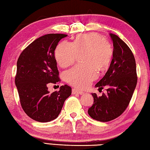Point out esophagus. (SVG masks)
Returning <instances> with one entry per match:
<instances>
[{"instance_id": "obj_1", "label": "esophagus", "mask_w": 150, "mask_h": 150, "mask_svg": "<svg viewBox=\"0 0 150 150\" xmlns=\"http://www.w3.org/2000/svg\"><path fill=\"white\" fill-rule=\"evenodd\" d=\"M72 94H76V93H77V94H80V95H83L84 93L82 91H81V90H79V89H75V88L72 89Z\"/></svg>"}]
</instances>
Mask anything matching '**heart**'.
Segmentation results:
<instances>
[{
	"label": "heart",
	"instance_id": "heart-1",
	"mask_svg": "<svg viewBox=\"0 0 150 150\" xmlns=\"http://www.w3.org/2000/svg\"><path fill=\"white\" fill-rule=\"evenodd\" d=\"M84 64H78L67 70L64 76L68 83L84 88L97 77V71L108 67L113 57V50L108 41L97 34L88 33L77 36L72 43L64 41L55 51L59 64L64 67L72 64L78 54L82 53Z\"/></svg>",
	"mask_w": 150,
	"mask_h": 150
}]
</instances>
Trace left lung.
<instances>
[{
	"instance_id": "left-lung-1",
	"label": "left lung",
	"mask_w": 150,
	"mask_h": 150,
	"mask_svg": "<svg viewBox=\"0 0 150 150\" xmlns=\"http://www.w3.org/2000/svg\"><path fill=\"white\" fill-rule=\"evenodd\" d=\"M113 41V59L108 71L95 85L103 89L107 86L106 94L97 97L92 93L94 102L88 110L93 119L107 122L121 115L127 108L137 83L136 61L129 46L114 34H110Z\"/></svg>"
}]
</instances>
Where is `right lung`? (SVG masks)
I'll return each instance as SVG.
<instances>
[{"instance_id":"1","label":"right lung","mask_w":150,"mask_h":150,"mask_svg":"<svg viewBox=\"0 0 150 150\" xmlns=\"http://www.w3.org/2000/svg\"><path fill=\"white\" fill-rule=\"evenodd\" d=\"M64 34H47L36 39L19 55L17 62L15 83L21 106L31 119L48 122L56 119L63 104L71 95L67 85L59 91L50 93L47 86L61 81L55 50Z\"/></svg>"}]
</instances>
